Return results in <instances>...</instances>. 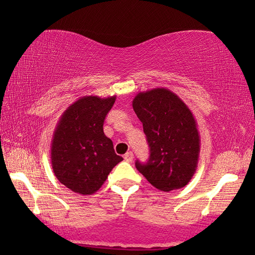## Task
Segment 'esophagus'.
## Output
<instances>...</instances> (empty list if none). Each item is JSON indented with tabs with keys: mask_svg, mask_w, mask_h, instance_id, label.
<instances>
[{
	"mask_svg": "<svg viewBox=\"0 0 255 255\" xmlns=\"http://www.w3.org/2000/svg\"><path fill=\"white\" fill-rule=\"evenodd\" d=\"M125 161L126 162H132V158H133V154H132V152H127L126 154H125Z\"/></svg>",
	"mask_w": 255,
	"mask_h": 255,
	"instance_id": "obj_1",
	"label": "esophagus"
}]
</instances>
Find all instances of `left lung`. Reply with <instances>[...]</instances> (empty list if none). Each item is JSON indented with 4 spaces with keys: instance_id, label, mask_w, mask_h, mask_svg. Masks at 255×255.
Wrapping results in <instances>:
<instances>
[{
    "instance_id": "obj_1",
    "label": "left lung",
    "mask_w": 255,
    "mask_h": 255,
    "mask_svg": "<svg viewBox=\"0 0 255 255\" xmlns=\"http://www.w3.org/2000/svg\"><path fill=\"white\" fill-rule=\"evenodd\" d=\"M132 108L143 123L149 146L147 163L136 169L161 191L183 188L195 174L200 153L196 119L187 105L169 89L139 92Z\"/></svg>"
}]
</instances>
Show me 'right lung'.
Segmentation results:
<instances>
[{
    "label": "right lung",
    "mask_w": 255,
    "mask_h": 255,
    "mask_svg": "<svg viewBox=\"0 0 255 255\" xmlns=\"http://www.w3.org/2000/svg\"><path fill=\"white\" fill-rule=\"evenodd\" d=\"M116 96H85L60 116L51 140L50 158L56 178L80 195H92L123 161L103 132L106 116Z\"/></svg>",
    "instance_id": "right-lung-1"
}]
</instances>
